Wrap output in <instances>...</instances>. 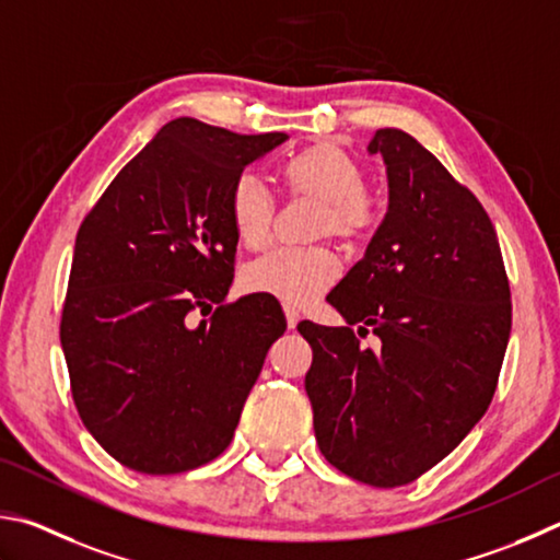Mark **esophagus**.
<instances>
[{
  "mask_svg": "<svg viewBox=\"0 0 560 560\" xmlns=\"http://www.w3.org/2000/svg\"><path fill=\"white\" fill-rule=\"evenodd\" d=\"M285 317H288V327H290V329H295V327H298V322H300V312H298V307L285 305Z\"/></svg>",
  "mask_w": 560,
  "mask_h": 560,
  "instance_id": "esophagus-1",
  "label": "esophagus"
}]
</instances>
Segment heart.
<instances>
[{
  "mask_svg": "<svg viewBox=\"0 0 560 560\" xmlns=\"http://www.w3.org/2000/svg\"><path fill=\"white\" fill-rule=\"evenodd\" d=\"M285 179L292 191L322 201L317 215L319 235L341 241H361L376 229L378 206L364 189V166L337 144H315L285 164ZM233 231L245 248L268 243L275 219V196L258 172H241L229 194ZM341 262L329 245H298L275 248L243 268V288L270 295L285 305H307L335 285Z\"/></svg>",
  "mask_w": 560,
  "mask_h": 560,
  "instance_id": "b5f03b06",
  "label": "heart"
}]
</instances>
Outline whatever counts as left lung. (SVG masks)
Listing matches in <instances>:
<instances>
[{"mask_svg":"<svg viewBox=\"0 0 560 560\" xmlns=\"http://www.w3.org/2000/svg\"><path fill=\"white\" fill-rule=\"evenodd\" d=\"M388 209L364 258L327 302L349 327L300 322L305 390L322 455L371 487L418 479L463 443L492 404L512 331L494 225L416 137L376 130ZM374 330L376 350L350 329Z\"/></svg>","mask_w":560,"mask_h":560,"instance_id":"obj_1","label":"left lung"}]
</instances>
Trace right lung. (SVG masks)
<instances>
[{
  "instance_id": "1",
  "label": "right lung",
  "mask_w": 560,
  "mask_h": 560,
  "mask_svg": "<svg viewBox=\"0 0 560 560\" xmlns=\"http://www.w3.org/2000/svg\"><path fill=\"white\" fill-rule=\"evenodd\" d=\"M285 140L176 117L78 229L61 317L73 400L88 433L135 472L179 475L219 457L288 327L270 298L223 305L238 245L231 186ZM211 308L196 326L195 312Z\"/></svg>"
}]
</instances>
